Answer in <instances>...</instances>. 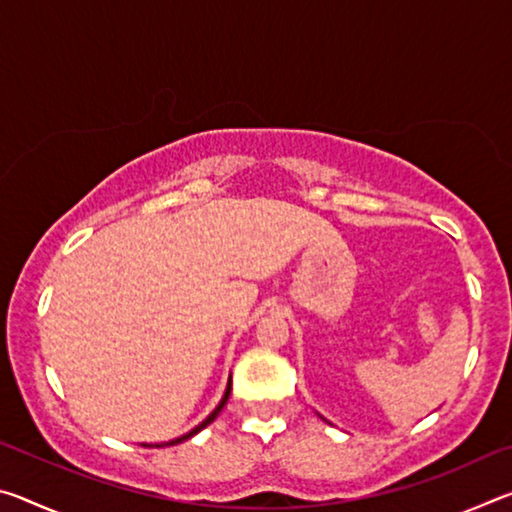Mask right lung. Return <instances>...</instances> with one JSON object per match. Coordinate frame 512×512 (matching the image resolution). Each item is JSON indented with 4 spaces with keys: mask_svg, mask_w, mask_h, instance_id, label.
I'll return each mask as SVG.
<instances>
[{
    "mask_svg": "<svg viewBox=\"0 0 512 512\" xmlns=\"http://www.w3.org/2000/svg\"><path fill=\"white\" fill-rule=\"evenodd\" d=\"M228 397H230V384H228V388H225V395H223V400L219 402V406H216V409L210 413V415H207V418L201 422V424H198V427L196 429H192V431H189V433H185V436H180V438H176V440H169V443H164V445H158V447H169V445H178V443H183V440H187V438H192L194 436V433H198V431H201V429H205L207 427V424H210V422H214V418H216V415H219L221 413V409H223V406H225V402H228Z\"/></svg>",
    "mask_w": 512,
    "mask_h": 512,
    "instance_id": "1",
    "label": "right lung"
}]
</instances>
